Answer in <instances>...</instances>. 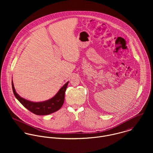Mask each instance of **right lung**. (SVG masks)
Instances as JSON below:
<instances>
[{
    "mask_svg": "<svg viewBox=\"0 0 153 153\" xmlns=\"http://www.w3.org/2000/svg\"><path fill=\"white\" fill-rule=\"evenodd\" d=\"M69 81L64 85L54 97L46 101L41 102H33L21 97L16 91L13 80L12 87L14 95L22 105L30 112L38 115H45L53 113L60 109L64 104L65 93Z\"/></svg>",
    "mask_w": 153,
    "mask_h": 153,
    "instance_id": "obj_1",
    "label": "right lung"
}]
</instances>
